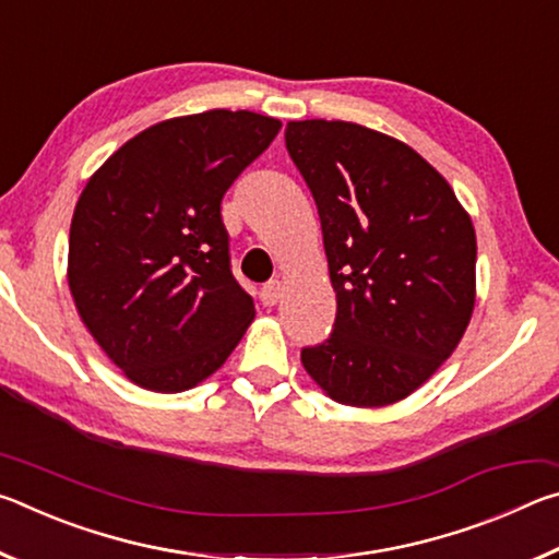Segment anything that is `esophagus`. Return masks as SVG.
<instances>
[{"label":"esophagus","mask_w":559,"mask_h":559,"mask_svg":"<svg viewBox=\"0 0 559 559\" xmlns=\"http://www.w3.org/2000/svg\"><path fill=\"white\" fill-rule=\"evenodd\" d=\"M259 296H261V302H263V306H276L278 298L283 296V286H281V281H269V283H263Z\"/></svg>","instance_id":"1"}]
</instances>
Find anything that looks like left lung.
Instances as JSON below:
<instances>
[{"label":"left lung","mask_w":559,"mask_h":559,"mask_svg":"<svg viewBox=\"0 0 559 559\" xmlns=\"http://www.w3.org/2000/svg\"><path fill=\"white\" fill-rule=\"evenodd\" d=\"M337 296L333 333L300 349L340 404L404 400L456 349L476 300V231L409 145L345 120L286 126Z\"/></svg>","instance_id":"1"}]
</instances>
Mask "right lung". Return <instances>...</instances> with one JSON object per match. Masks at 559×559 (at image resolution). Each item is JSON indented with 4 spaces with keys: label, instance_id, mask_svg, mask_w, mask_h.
I'll list each match as a JSON object with an SVG mask.
<instances>
[{
    "label": "right lung",
    "instance_id": "right-lung-1",
    "mask_svg": "<svg viewBox=\"0 0 559 559\" xmlns=\"http://www.w3.org/2000/svg\"><path fill=\"white\" fill-rule=\"evenodd\" d=\"M281 122L206 110L157 122L88 179L69 239L81 320L145 390L185 392L219 370L253 320L231 273L222 200Z\"/></svg>",
    "mask_w": 559,
    "mask_h": 559
}]
</instances>
